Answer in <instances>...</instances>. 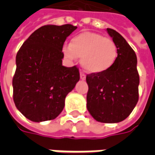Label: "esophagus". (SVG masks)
Here are the masks:
<instances>
[{
	"label": "esophagus",
	"mask_w": 155,
	"mask_h": 155,
	"mask_svg": "<svg viewBox=\"0 0 155 155\" xmlns=\"http://www.w3.org/2000/svg\"><path fill=\"white\" fill-rule=\"evenodd\" d=\"M85 78H86V75L83 73V72H81V79L82 81H84L85 80Z\"/></svg>",
	"instance_id": "1"
}]
</instances>
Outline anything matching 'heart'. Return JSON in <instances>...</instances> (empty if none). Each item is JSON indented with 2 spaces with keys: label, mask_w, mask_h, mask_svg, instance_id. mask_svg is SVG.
Here are the masks:
<instances>
[{
  "label": "heart",
  "mask_w": 155,
  "mask_h": 155,
  "mask_svg": "<svg viewBox=\"0 0 155 155\" xmlns=\"http://www.w3.org/2000/svg\"><path fill=\"white\" fill-rule=\"evenodd\" d=\"M65 57L74 61L81 58V65L90 73H102L112 67L116 60L117 46L110 39L94 32H83L64 45Z\"/></svg>",
  "instance_id": "1"
}]
</instances>
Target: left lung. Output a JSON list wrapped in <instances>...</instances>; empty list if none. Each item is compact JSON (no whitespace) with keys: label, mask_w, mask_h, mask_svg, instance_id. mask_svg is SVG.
I'll return each instance as SVG.
<instances>
[{"label":"left lung","mask_w":155,"mask_h":155,"mask_svg":"<svg viewBox=\"0 0 155 155\" xmlns=\"http://www.w3.org/2000/svg\"><path fill=\"white\" fill-rule=\"evenodd\" d=\"M106 31L116 45L118 55L108 71L86 75L87 109L99 122L119 123L131 114L139 101L140 76L133 49L116 31Z\"/></svg>","instance_id":"1"}]
</instances>
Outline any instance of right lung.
I'll return each instance as SVG.
<instances>
[{"label": "right lung", "mask_w": 155, "mask_h": 155, "mask_svg": "<svg viewBox=\"0 0 155 155\" xmlns=\"http://www.w3.org/2000/svg\"><path fill=\"white\" fill-rule=\"evenodd\" d=\"M77 26L47 25L29 36L17 52L12 80L17 110L34 122L55 119L80 80L75 65H62L63 45Z\"/></svg>", "instance_id": "add662e5"}]
</instances>
